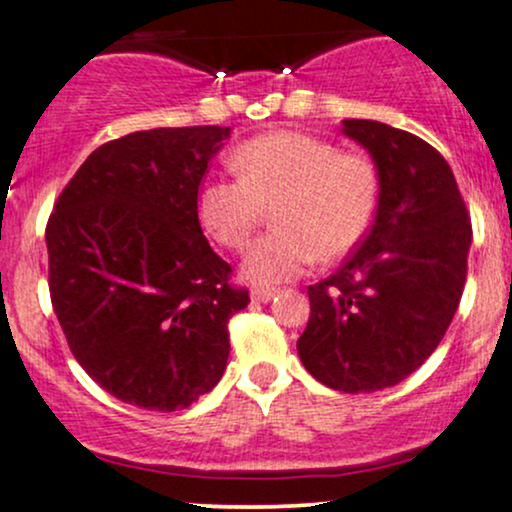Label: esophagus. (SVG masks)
Returning <instances> with one entry per match:
<instances>
[{"label": "esophagus", "mask_w": 512, "mask_h": 512, "mask_svg": "<svg viewBox=\"0 0 512 512\" xmlns=\"http://www.w3.org/2000/svg\"><path fill=\"white\" fill-rule=\"evenodd\" d=\"M274 293H276L274 289H252L250 298L257 303H269L274 298Z\"/></svg>", "instance_id": "1"}]
</instances>
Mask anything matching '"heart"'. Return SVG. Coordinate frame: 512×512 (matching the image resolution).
Here are the masks:
<instances>
[{"label": "heart", "instance_id": "1", "mask_svg": "<svg viewBox=\"0 0 512 512\" xmlns=\"http://www.w3.org/2000/svg\"><path fill=\"white\" fill-rule=\"evenodd\" d=\"M231 166L238 180L202 182L197 219L214 243L240 250L272 209L274 231L252 243L240 264L252 286L296 279L315 257L349 255L375 219L380 180L373 161L327 139L276 129L240 144Z\"/></svg>", "mask_w": 512, "mask_h": 512}]
</instances>
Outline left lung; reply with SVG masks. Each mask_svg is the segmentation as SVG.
Instances as JSON below:
<instances>
[{
  "mask_svg": "<svg viewBox=\"0 0 512 512\" xmlns=\"http://www.w3.org/2000/svg\"><path fill=\"white\" fill-rule=\"evenodd\" d=\"M342 132L373 156L378 211L342 267L308 286L296 346L315 380L358 395L397 385L436 351L462 298L472 223L424 139L375 120H344Z\"/></svg>",
  "mask_w": 512,
  "mask_h": 512,
  "instance_id": "left-lung-1",
  "label": "left lung"
}]
</instances>
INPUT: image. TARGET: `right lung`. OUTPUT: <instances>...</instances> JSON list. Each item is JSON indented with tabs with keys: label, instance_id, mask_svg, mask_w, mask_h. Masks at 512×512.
Instances as JSON below:
<instances>
[{
	"label": "right lung",
	"instance_id": "right-lung-1",
	"mask_svg": "<svg viewBox=\"0 0 512 512\" xmlns=\"http://www.w3.org/2000/svg\"><path fill=\"white\" fill-rule=\"evenodd\" d=\"M231 127H158L98 146L45 240L69 349L105 392L187 409L226 370L228 320L250 303L197 219L199 182Z\"/></svg>",
	"mask_w": 512,
	"mask_h": 512
}]
</instances>
